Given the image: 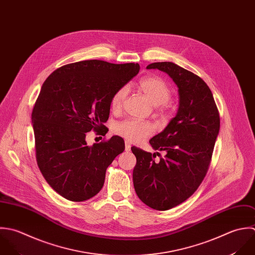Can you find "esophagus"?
Here are the masks:
<instances>
[{
  "label": "esophagus",
  "mask_w": 255,
  "mask_h": 255,
  "mask_svg": "<svg viewBox=\"0 0 255 255\" xmlns=\"http://www.w3.org/2000/svg\"><path fill=\"white\" fill-rule=\"evenodd\" d=\"M126 151H129L130 150V144L128 141H126Z\"/></svg>",
  "instance_id": "1"
}]
</instances>
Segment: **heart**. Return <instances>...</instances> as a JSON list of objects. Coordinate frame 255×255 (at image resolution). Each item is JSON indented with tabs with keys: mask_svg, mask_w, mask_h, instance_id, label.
<instances>
[{
	"mask_svg": "<svg viewBox=\"0 0 255 255\" xmlns=\"http://www.w3.org/2000/svg\"><path fill=\"white\" fill-rule=\"evenodd\" d=\"M138 88L155 106V110L158 113L162 114L167 110V102L171 99L172 91L165 80L158 76L143 77L138 82ZM127 94V86L120 87L113 94L110 101L111 110L113 112H118L121 110ZM154 131L155 127L152 123L131 119L119 122L114 127V132L129 142H140L152 135Z\"/></svg>",
	"mask_w": 255,
	"mask_h": 255,
	"instance_id": "1",
	"label": "heart"
}]
</instances>
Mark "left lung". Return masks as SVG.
I'll list each match as a JSON object with an SVG mask.
<instances>
[{"instance_id": "obj_1", "label": "left lung", "mask_w": 255, "mask_h": 255, "mask_svg": "<svg viewBox=\"0 0 255 255\" xmlns=\"http://www.w3.org/2000/svg\"><path fill=\"white\" fill-rule=\"evenodd\" d=\"M146 68L173 79L179 109L165 129L149 140L155 150L166 152L164 157L155 161V153L131 147L136 157L133 186L146 206L166 211L191 197L204 180L220 130V114L212 91L198 75L172 62H154Z\"/></svg>"}]
</instances>
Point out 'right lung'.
<instances>
[{"mask_svg": "<svg viewBox=\"0 0 255 255\" xmlns=\"http://www.w3.org/2000/svg\"><path fill=\"white\" fill-rule=\"evenodd\" d=\"M139 71L138 63L85 60L53 71L41 87L31 113L37 165L63 198L83 202L103 188L106 170L125 150L115 135L88 146L86 132L105 135L113 94Z\"/></svg>", "mask_w": 255, "mask_h": 255, "instance_id": "add662e5", "label": "right lung"}]
</instances>
